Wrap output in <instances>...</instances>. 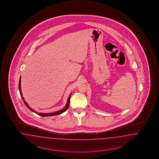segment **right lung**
<instances>
[{
  "label": "right lung",
  "mask_w": 159,
  "mask_h": 159,
  "mask_svg": "<svg viewBox=\"0 0 159 159\" xmlns=\"http://www.w3.org/2000/svg\"><path fill=\"white\" fill-rule=\"evenodd\" d=\"M19 89L20 94V95H21V98H22V99H23V102H24L25 105L27 106V107L29 108V109H30L31 111L34 112L35 113H36L37 114H38L39 116H57V115H59V114H62L63 112H64L65 111H66L67 110V108H68V107L69 106L70 98V96H71V94H72V93L70 94V96H69V97H68V99H67V102H66V106H65V107L63 108H62V110H59V111H55V112H51V113H41V112H38L35 111V110H33V109H32V108H31L29 106V104L27 103V102L25 101L24 97H23V94H22L21 90V77H20Z\"/></svg>",
  "instance_id": "obj_1"
}]
</instances>
